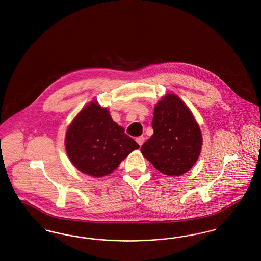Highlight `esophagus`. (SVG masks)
<instances>
[{"instance_id": "esophagus-1", "label": "esophagus", "mask_w": 261, "mask_h": 261, "mask_svg": "<svg viewBox=\"0 0 261 261\" xmlns=\"http://www.w3.org/2000/svg\"><path fill=\"white\" fill-rule=\"evenodd\" d=\"M137 143L140 145V147L145 143V137L144 136H140L138 137L136 139Z\"/></svg>"}]
</instances>
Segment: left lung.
I'll use <instances>...</instances> for the list:
<instances>
[{
    "mask_svg": "<svg viewBox=\"0 0 261 261\" xmlns=\"http://www.w3.org/2000/svg\"><path fill=\"white\" fill-rule=\"evenodd\" d=\"M153 134L141 152L155 169L167 176L187 173L198 162L202 135L193 112L177 95L167 93L154 106Z\"/></svg>",
    "mask_w": 261,
    "mask_h": 261,
    "instance_id": "1",
    "label": "left lung"
}]
</instances>
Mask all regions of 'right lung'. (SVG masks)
Here are the masks:
<instances>
[{
	"label": "right lung",
	"mask_w": 261,
	"mask_h": 261,
	"mask_svg": "<svg viewBox=\"0 0 261 261\" xmlns=\"http://www.w3.org/2000/svg\"><path fill=\"white\" fill-rule=\"evenodd\" d=\"M64 145L75 168L94 178L112 174L129 153L140 148L97 99L76 114L66 129Z\"/></svg>",
	"instance_id": "obj_1"
}]
</instances>
